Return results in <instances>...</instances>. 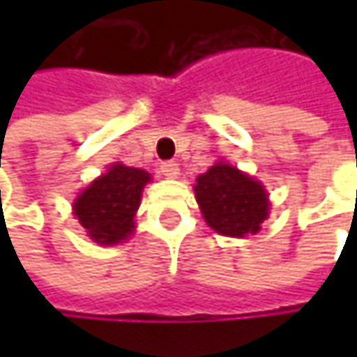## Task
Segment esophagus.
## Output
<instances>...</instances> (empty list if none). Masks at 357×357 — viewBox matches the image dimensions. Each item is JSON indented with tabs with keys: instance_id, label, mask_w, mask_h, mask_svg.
Wrapping results in <instances>:
<instances>
[{
	"instance_id": "34e87169",
	"label": "esophagus",
	"mask_w": 357,
	"mask_h": 357,
	"mask_svg": "<svg viewBox=\"0 0 357 357\" xmlns=\"http://www.w3.org/2000/svg\"><path fill=\"white\" fill-rule=\"evenodd\" d=\"M159 169H161V174H163L165 178H178L179 174V167L176 161H163V163L159 165Z\"/></svg>"
}]
</instances>
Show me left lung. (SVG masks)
<instances>
[{"instance_id": "1", "label": "left lung", "mask_w": 357, "mask_h": 357, "mask_svg": "<svg viewBox=\"0 0 357 357\" xmlns=\"http://www.w3.org/2000/svg\"><path fill=\"white\" fill-rule=\"evenodd\" d=\"M194 192L204 221L221 236L244 238L256 234L268 215L264 188L225 163H217L198 176Z\"/></svg>"}]
</instances>
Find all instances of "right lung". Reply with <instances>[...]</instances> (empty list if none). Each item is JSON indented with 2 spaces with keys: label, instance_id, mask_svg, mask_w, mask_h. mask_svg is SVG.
Masks as SVG:
<instances>
[{
  "label": "right lung",
  "instance_id": "right-lung-1",
  "mask_svg": "<svg viewBox=\"0 0 357 357\" xmlns=\"http://www.w3.org/2000/svg\"><path fill=\"white\" fill-rule=\"evenodd\" d=\"M149 179L146 172L117 163L76 198L74 215L97 244H119L134 231V215Z\"/></svg>",
  "mask_w": 357,
  "mask_h": 357
}]
</instances>
